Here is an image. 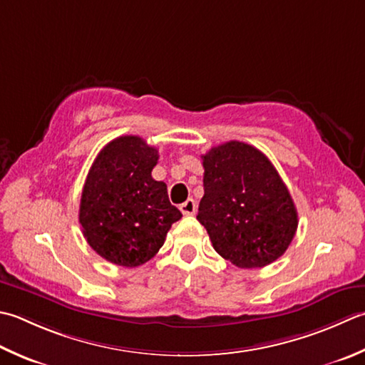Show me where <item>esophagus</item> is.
<instances>
[{
	"label": "esophagus",
	"mask_w": 365,
	"mask_h": 365,
	"mask_svg": "<svg viewBox=\"0 0 365 365\" xmlns=\"http://www.w3.org/2000/svg\"><path fill=\"white\" fill-rule=\"evenodd\" d=\"M180 210L183 215H192V213L196 212V202L192 201V199H188V201L180 204Z\"/></svg>",
	"instance_id": "34e87169"
}]
</instances>
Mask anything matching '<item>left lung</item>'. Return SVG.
Returning a JSON list of instances; mask_svg holds the SVG:
<instances>
[{"label":"left lung","instance_id":"8db88e82","mask_svg":"<svg viewBox=\"0 0 365 365\" xmlns=\"http://www.w3.org/2000/svg\"><path fill=\"white\" fill-rule=\"evenodd\" d=\"M197 220L215 252L240 269L264 267L287 252L297 210L274 164L258 148L230 140L202 155Z\"/></svg>","mask_w":365,"mask_h":365}]
</instances>
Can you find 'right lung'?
I'll list each match as a JSON object with an SVG mask.
<instances>
[{
	"mask_svg": "<svg viewBox=\"0 0 365 365\" xmlns=\"http://www.w3.org/2000/svg\"><path fill=\"white\" fill-rule=\"evenodd\" d=\"M158 150L139 135H120L98 153L85 180L78 223L95 252L112 264L138 267L160 252L182 218L168 187L152 170Z\"/></svg>",
	"mask_w": 365,
	"mask_h": 365,
	"instance_id": "right-lung-1",
	"label": "right lung"
}]
</instances>
